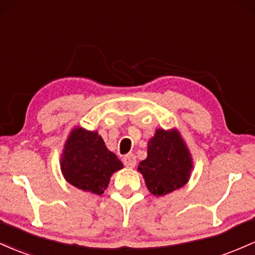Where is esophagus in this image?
Returning a JSON list of instances; mask_svg holds the SVG:
<instances>
[{"label":"esophagus","instance_id":"obj_1","mask_svg":"<svg viewBox=\"0 0 255 255\" xmlns=\"http://www.w3.org/2000/svg\"><path fill=\"white\" fill-rule=\"evenodd\" d=\"M123 162L127 167H135L136 166V156L133 154H128L127 156H124Z\"/></svg>","mask_w":255,"mask_h":255}]
</instances>
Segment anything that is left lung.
Masks as SVG:
<instances>
[{
    "label": "left lung",
    "mask_w": 255,
    "mask_h": 255,
    "mask_svg": "<svg viewBox=\"0 0 255 255\" xmlns=\"http://www.w3.org/2000/svg\"><path fill=\"white\" fill-rule=\"evenodd\" d=\"M187 143L176 128H156L148 141L147 158L139 162L137 171L144 178L149 193L165 196L184 187L194 168Z\"/></svg>",
    "instance_id": "obj_1"
}]
</instances>
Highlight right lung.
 Wrapping results in <instances>:
<instances>
[{
  "label": "right lung",
  "instance_id": "obj_1",
  "mask_svg": "<svg viewBox=\"0 0 255 255\" xmlns=\"http://www.w3.org/2000/svg\"><path fill=\"white\" fill-rule=\"evenodd\" d=\"M124 167L118 156L106 147L97 131L73 128L66 139L60 159L61 173L79 190L101 195L111 177Z\"/></svg>",
  "mask_w": 255,
  "mask_h": 255
}]
</instances>
